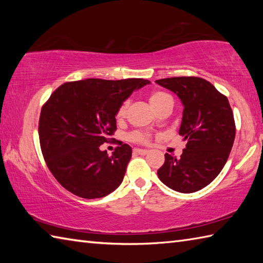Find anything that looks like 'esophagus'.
I'll return each instance as SVG.
<instances>
[{
	"label": "esophagus",
	"instance_id": "1",
	"mask_svg": "<svg viewBox=\"0 0 263 263\" xmlns=\"http://www.w3.org/2000/svg\"><path fill=\"white\" fill-rule=\"evenodd\" d=\"M133 152L137 153V154H141V155H146L147 154L149 151L148 149H141V148H135L133 149Z\"/></svg>",
	"mask_w": 263,
	"mask_h": 263
}]
</instances>
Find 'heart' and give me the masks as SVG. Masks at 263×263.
<instances>
[{
	"instance_id": "b5f03b06",
	"label": "heart",
	"mask_w": 263,
	"mask_h": 263,
	"mask_svg": "<svg viewBox=\"0 0 263 263\" xmlns=\"http://www.w3.org/2000/svg\"><path fill=\"white\" fill-rule=\"evenodd\" d=\"M172 102V97L168 94L163 91H153L152 94L149 95V103L153 106V109L159 110L160 108H162L164 104ZM128 101H124L123 103L118 106L117 112H116V119L118 122H122L125 119L126 114H127V109H128ZM127 140L131 142H136V144H148L151 140V135L147 132H142V131H132L131 133L127 135Z\"/></svg>"
}]
</instances>
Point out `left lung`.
Listing matches in <instances>:
<instances>
[{"label":"left lung","instance_id":"left-lung-1","mask_svg":"<svg viewBox=\"0 0 263 263\" xmlns=\"http://www.w3.org/2000/svg\"><path fill=\"white\" fill-rule=\"evenodd\" d=\"M180 97L183 117L180 136L186 140L180 158L164 154L158 171L162 183L190 194L210 184L228 161L235 138V123L228 97L206 80L177 77L157 80Z\"/></svg>","mask_w":263,"mask_h":263}]
</instances>
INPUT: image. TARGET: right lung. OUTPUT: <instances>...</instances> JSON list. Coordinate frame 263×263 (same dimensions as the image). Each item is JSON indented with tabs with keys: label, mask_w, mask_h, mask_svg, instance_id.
Masks as SVG:
<instances>
[{
	"label": "right lung",
	"mask_w": 263,
	"mask_h": 263,
	"mask_svg": "<svg viewBox=\"0 0 263 263\" xmlns=\"http://www.w3.org/2000/svg\"><path fill=\"white\" fill-rule=\"evenodd\" d=\"M147 83L144 79H86L52 92L39 117V141L48 169L66 190L92 199L122 183L132 148L118 141L108 155L100 146L114 140L118 106Z\"/></svg>",
	"instance_id": "right-lung-1"
}]
</instances>
